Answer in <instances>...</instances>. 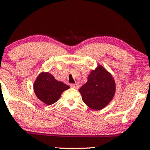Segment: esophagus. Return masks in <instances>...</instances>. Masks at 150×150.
I'll list each match as a JSON object with an SVG mask.
<instances>
[{"label":"esophagus","mask_w":150,"mask_h":150,"mask_svg":"<svg viewBox=\"0 0 150 150\" xmlns=\"http://www.w3.org/2000/svg\"><path fill=\"white\" fill-rule=\"evenodd\" d=\"M71 86L73 87V88H79L78 84H71Z\"/></svg>","instance_id":"34e87169"}]
</instances>
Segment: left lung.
Returning <instances> with one entry per match:
<instances>
[{"instance_id":"obj_1","label":"left lung","mask_w":150,"mask_h":150,"mask_svg":"<svg viewBox=\"0 0 150 150\" xmlns=\"http://www.w3.org/2000/svg\"><path fill=\"white\" fill-rule=\"evenodd\" d=\"M79 91L83 102L93 110L105 108L113 99L115 92V83L112 75L103 66L98 65L91 72L88 81Z\"/></svg>"}]
</instances>
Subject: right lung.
Instances as JSON below:
<instances>
[{
	"label": "right lung",
	"instance_id": "1",
	"mask_svg": "<svg viewBox=\"0 0 150 150\" xmlns=\"http://www.w3.org/2000/svg\"><path fill=\"white\" fill-rule=\"evenodd\" d=\"M69 88V86L64 83L56 80L54 76L48 72L41 73L34 83L36 96L47 105L55 103L62 93Z\"/></svg>",
	"mask_w": 150,
	"mask_h": 150
}]
</instances>
